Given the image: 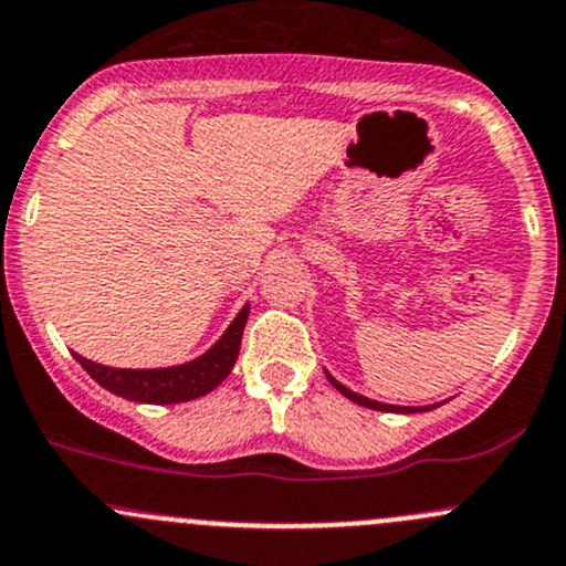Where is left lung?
I'll use <instances>...</instances> for the list:
<instances>
[{
    "label": "left lung",
    "instance_id": "left-lung-1",
    "mask_svg": "<svg viewBox=\"0 0 566 566\" xmlns=\"http://www.w3.org/2000/svg\"><path fill=\"white\" fill-rule=\"evenodd\" d=\"M326 378H329V384L332 387L337 389V392L340 395H346L348 400H354V403H359V406H365V409H373V411H392V413H417V411H433L436 406H441V403H433V406H389V403H378V400H370V398H365V395H359V392H354V389H348L346 384H340L337 381L335 376H332L329 370H326Z\"/></svg>",
    "mask_w": 566,
    "mask_h": 566
}]
</instances>
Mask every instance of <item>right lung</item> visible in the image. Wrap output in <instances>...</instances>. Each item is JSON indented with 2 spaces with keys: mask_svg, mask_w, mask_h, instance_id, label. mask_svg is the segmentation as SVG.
Instances as JSON below:
<instances>
[{
  "mask_svg": "<svg viewBox=\"0 0 566 566\" xmlns=\"http://www.w3.org/2000/svg\"><path fill=\"white\" fill-rule=\"evenodd\" d=\"M248 313L250 305H244L237 313L234 322L229 324V329L220 335V340L212 348H207L201 357L182 365H171V368H108V365H97L92 359L81 357V354H75V359H78L81 368L90 373L103 389H108V392L119 395L125 400L155 406L188 403V400L212 392L218 384L226 381L231 368H234L237 357H240V343L244 324H248Z\"/></svg>",
  "mask_w": 566,
  "mask_h": 566,
  "instance_id": "obj_1",
  "label": "right lung"
}]
</instances>
